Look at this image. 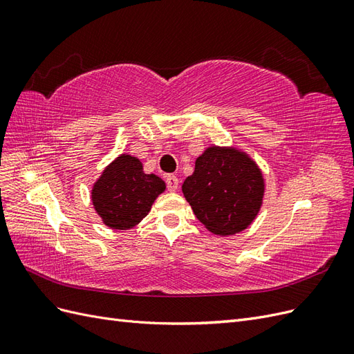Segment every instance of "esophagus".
I'll return each instance as SVG.
<instances>
[{"label":"esophagus","instance_id":"esophagus-1","mask_svg":"<svg viewBox=\"0 0 354 354\" xmlns=\"http://www.w3.org/2000/svg\"><path fill=\"white\" fill-rule=\"evenodd\" d=\"M167 187L169 192H177L178 189V178L174 174H168L167 176Z\"/></svg>","mask_w":354,"mask_h":354}]
</instances>
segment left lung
<instances>
[{
	"instance_id": "8db88e82",
	"label": "left lung",
	"mask_w": 354,
	"mask_h": 354,
	"mask_svg": "<svg viewBox=\"0 0 354 354\" xmlns=\"http://www.w3.org/2000/svg\"><path fill=\"white\" fill-rule=\"evenodd\" d=\"M181 190L203 226L217 236H232L259 216L266 183L260 167L242 149L211 145L196 158Z\"/></svg>"
}]
</instances>
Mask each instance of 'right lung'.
Instances as JSON below:
<instances>
[{"label": "right lung", "instance_id": "1", "mask_svg": "<svg viewBox=\"0 0 354 354\" xmlns=\"http://www.w3.org/2000/svg\"><path fill=\"white\" fill-rule=\"evenodd\" d=\"M165 187L162 178L145 173L137 156L121 153L94 181L91 202L104 226L128 230L147 216Z\"/></svg>", "mask_w": 354, "mask_h": 354}]
</instances>
